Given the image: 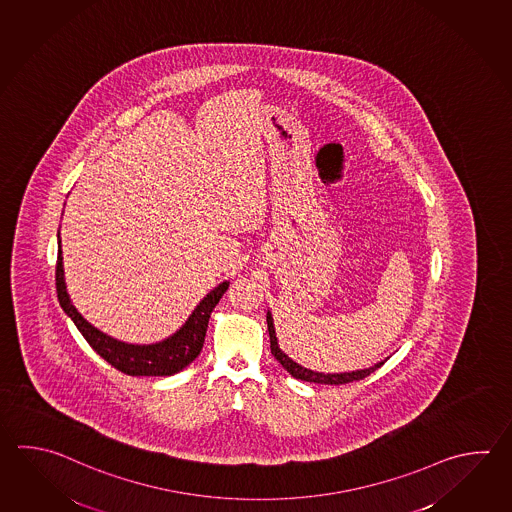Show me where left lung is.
<instances>
[{"instance_id": "obj_1", "label": "left lung", "mask_w": 512, "mask_h": 512, "mask_svg": "<svg viewBox=\"0 0 512 512\" xmlns=\"http://www.w3.org/2000/svg\"><path fill=\"white\" fill-rule=\"evenodd\" d=\"M266 321H268V332H270V346H272V354L288 374H292L295 379H301V381H308V383H321V385H345V383H352V381H359V379H365L366 376H370L372 372H376L377 368L385 365V361H379L370 368H363V370H354V372H341V374H324V372H315L310 368H304V366L295 363L292 357L284 354L279 346V339L275 334V326H273L272 312L268 310L266 313Z\"/></svg>"}]
</instances>
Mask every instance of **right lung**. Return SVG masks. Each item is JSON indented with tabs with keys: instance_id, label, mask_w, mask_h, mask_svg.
<instances>
[{
	"instance_id": "right-lung-1",
	"label": "right lung",
	"mask_w": 512,
	"mask_h": 512,
	"mask_svg": "<svg viewBox=\"0 0 512 512\" xmlns=\"http://www.w3.org/2000/svg\"><path fill=\"white\" fill-rule=\"evenodd\" d=\"M228 286H230L228 281L220 282L219 286H215L197 304V308L189 315L188 321L164 341L151 343V345L124 343L94 328L93 324L85 321L84 315L74 308L73 301L67 293L65 277H63L62 239L58 231L56 292H58L60 306L63 312L73 319L76 328L80 330V334L84 335L85 341L91 345L94 352L127 376H173L182 368H186L189 363H193L204 346L209 315L219 304L220 297L226 293Z\"/></svg>"
}]
</instances>
